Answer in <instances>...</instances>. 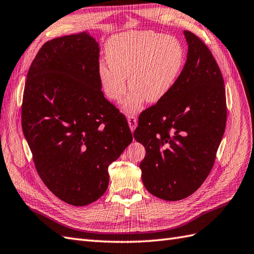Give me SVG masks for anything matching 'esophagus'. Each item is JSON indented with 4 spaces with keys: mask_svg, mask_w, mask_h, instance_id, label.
<instances>
[{
    "mask_svg": "<svg viewBox=\"0 0 254 254\" xmlns=\"http://www.w3.org/2000/svg\"><path fill=\"white\" fill-rule=\"evenodd\" d=\"M127 121H128L129 127H130V130L133 131L134 129H135V127H137V124H138L137 117H135L134 115H129V116L127 117Z\"/></svg>",
    "mask_w": 254,
    "mask_h": 254,
    "instance_id": "34e87169",
    "label": "esophagus"
}]
</instances>
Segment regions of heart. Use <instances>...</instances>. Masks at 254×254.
Listing matches in <instances>:
<instances>
[{
  "mask_svg": "<svg viewBox=\"0 0 254 254\" xmlns=\"http://www.w3.org/2000/svg\"><path fill=\"white\" fill-rule=\"evenodd\" d=\"M108 64L98 66L104 94L121 101L128 86L132 89L124 102L126 113H134L142 103L162 100L175 87L184 64V51L174 36L153 31H133L117 35L107 44Z\"/></svg>",
  "mask_w": 254,
  "mask_h": 254,
  "instance_id": "obj_1",
  "label": "heart"
}]
</instances>
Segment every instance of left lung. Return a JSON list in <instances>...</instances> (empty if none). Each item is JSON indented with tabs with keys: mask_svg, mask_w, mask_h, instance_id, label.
Wrapping results in <instances>:
<instances>
[{
	"mask_svg": "<svg viewBox=\"0 0 254 254\" xmlns=\"http://www.w3.org/2000/svg\"><path fill=\"white\" fill-rule=\"evenodd\" d=\"M189 51L175 87L139 115L133 137L145 147L142 182L154 196L176 201L199 189L211 171L226 125L220 67L198 36L184 31Z\"/></svg>",
	"mask_w": 254,
	"mask_h": 254,
	"instance_id": "1",
	"label": "left lung"
}]
</instances>
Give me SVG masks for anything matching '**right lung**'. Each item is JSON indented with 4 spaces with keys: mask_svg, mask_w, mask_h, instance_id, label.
I'll return each mask as SVG.
<instances>
[{
    "mask_svg": "<svg viewBox=\"0 0 254 254\" xmlns=\"http://www.w3.org/2000/svg\"><path fill=\"white\" fill-rule=\"evenodd\" d=\"M99 52L87 32L48 41L24 85L21 125L36 171L72 206L100 198L109 185L108 167L132 141L126 117L101 90Z\"/></svg>",
    "mask_w": 254,
    "mask_h": 254,
    "instance_id": "add662e5",
    "label": "right lung"
}]
</instances>
